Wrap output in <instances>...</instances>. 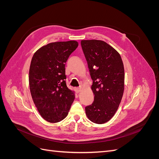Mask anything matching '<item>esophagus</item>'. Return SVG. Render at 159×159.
<instances>
[{
    "label": "esophagus",
    "instance_id": "1",
    "mask_svg": "<svg viewBox=\"0 0 159 159\" xmlns=\"http://www.w3.org/2000/svg\"><path fill=\"white\" fill-rule=\"evenodd\" d=\"M75 91H76V93H79L80 91H81V88H75Z\"/></svg>",
    "mask_w": 159,
    "mask_h": 159
}]
</instances>
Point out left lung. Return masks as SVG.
Returning a JSON list of instances; mask_svg holds the SVG:
<instances>
[{"label": "left lung", "mask_w": 159, "mask_h": 159, "mask_svg": "<svg viewBox=\"0 0 159 159\" xmlns=\"http://www.w3.org/2000/svg\"><path fill=\"white\" fill-rule=\"evenodd\" d=\"M94 94L93 103L85 107L91 121L103 124L111 119L121 103L124 91L125 72L121 56L102 40H81Z\"/></svg>", "instance_id": "1"}]
</instances>
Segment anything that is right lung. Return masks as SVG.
Instances as JSON below:
<instances>
[{
    "label": "right lung",
    "mask_w": 159,
    "mask_h": 159,
    "mask_svg": "<svg viewBox=\"0 0 159 159\" xmlns=\"http://www.w3.org/2000/svg\"><path fill=\"white\" fill-rule=\"evenodd\" d=\"M78 46L71 40L56 42L41 47L34 54L29 70L33 102L43 119L57 123L68 114L75 99L66 83V62Z\"/></svg>",
    "instance_id": "right-lung-1"
}]
</instances>
